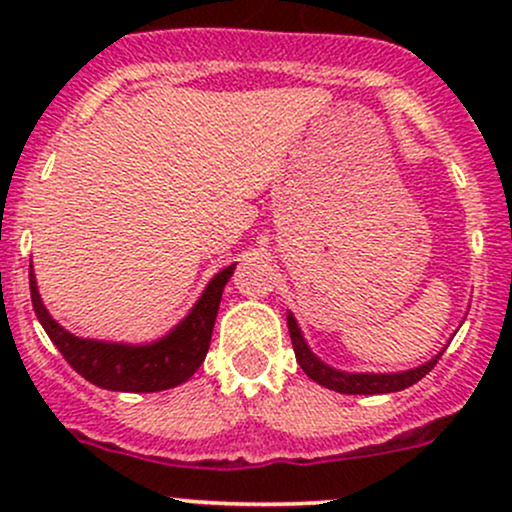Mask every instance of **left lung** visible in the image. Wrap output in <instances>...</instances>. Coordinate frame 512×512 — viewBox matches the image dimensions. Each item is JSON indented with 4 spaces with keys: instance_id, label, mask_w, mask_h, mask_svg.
Instances as JSON below:
<instances>
[{
    "instance_id": "obj_1",
    "label": "left lung",
    "mask_w": 512,
    "mask_h": 512,
    "mask_svg": "<svg viewBox=\"0 0 512 512\" xmlns=\"http://www.w3.org/2000/svg\"><path fill=\"white\" fill-rule=\"evenodd\" d=\"M286 322H289L291 344H293V351H296V361L301 363L303 373L308 375L310 380H315L317 385L327 387V390H334V392H342V395H385V392H399L404 390V387H411L414 383H419L424 375L431 373L433 366L438 363V358L443 356L445 349H448V346H445L438 356H433L431 361L424 363V366L402 370V373H344V370H337L327 366V363H322L320 358L308 349L296 317L289 313L286 315Z\"/></svg>"
}]
</instances>
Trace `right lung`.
I'll use <instances>...</instances> for the list:
<instances>
[{
  "instance_id": "1",
  "label": "right lung",
  "mask_w": 512,
  "mask_h": 512,
  "mask_svg": "<svg viewBox=\"0 0 512 512\" xmlns=\"http://www.w3.org/2000/svg\"><path fill=\"white\" fill-rule=\"evenodd\" d=\"M233 269L236 264L221 269L209 281L199 301L192 305L185 320L175 325L166 337L151 344H117L74 337L60 322L52 320L48 308L40 301L33 269L31 301L52 344L88 383L113 392H161L190 380L195 370L202 366L209 351L216 313H219L223 286L231 279Z\"/></svg>"
}]
</instances>
